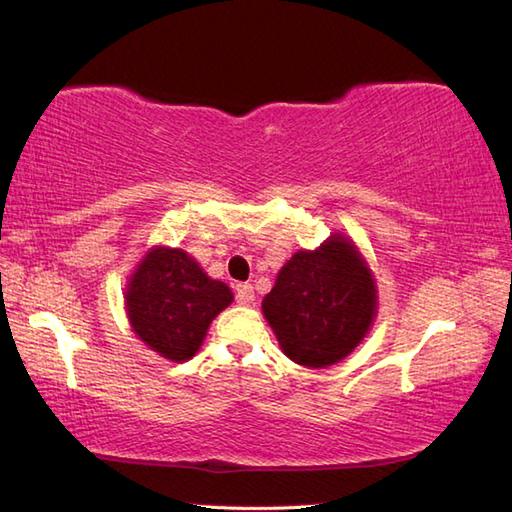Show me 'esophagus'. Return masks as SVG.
<instances>
[{
    "instance_id": "34e87169",
    "label": "esophagus",
    "mask_w": 512,
    "mask_h": 512,
    "mask_svg": "<svg viewBox=\"0 0 512 512\" xmlns=\"http://www.w3.org/2000/svg\"><path fill=\"white\" fill-rule=\"evenodd\" d=\"M237 301L244 303V306H250L255 301V288L250 284H239L237 288Z\"/></svg>"
}]
</instances>
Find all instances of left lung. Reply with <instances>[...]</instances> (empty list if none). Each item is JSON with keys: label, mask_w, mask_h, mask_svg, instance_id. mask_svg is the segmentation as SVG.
Listing matches in <instances>:
<instances>
[{"label": "left lung", "mask_w": 512, "mask_h": 512, "mask_svg": "<svg viewBox=\"0 0 512 512\" xmlns=\"http://www.w3.org/2000/svg\"><path fill=\"white\" fill-rule=\"evenodd\" d=\"M262 312L290 361L330 367L372 330L376 279L352 239L332 233L319 248L297 250L281 266Z\"/></svg>", "instance_id": "1"}]
</instances>
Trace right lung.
<instances>
[{
  "instance_id": "right-lung-1",
  "label": "right lung",
  "mask_w": 512,
  "mask_h": 512,
  "mask_svg": "<svg viewBox=\"0 0 512 512\" xmlns=\"http://www.w3.org/2000/svg\"><path fill=\"white\" fill-rule=\"evenodd\" d=\"M231 303V288L206 275L182 248H149L125 286L134 334L173 363L198 354L211 321Z\"/></svg>"
}]
</instances>
